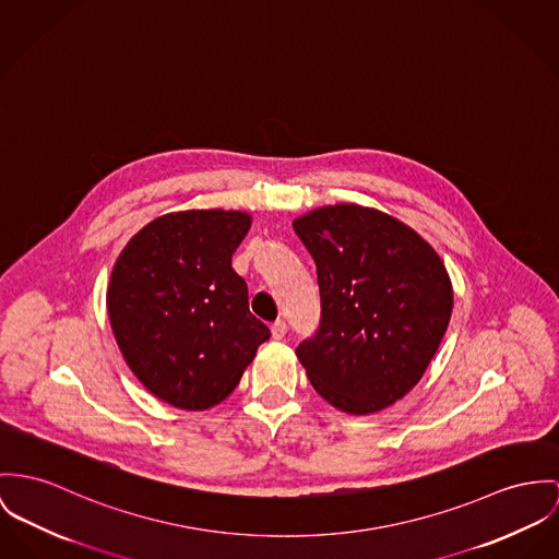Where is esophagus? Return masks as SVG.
Returning a JSON list of instances; mask_svg holds the SVG:
<instances>
[{
    "mask_svg": "<svg viewBox=\"0 0 559 559\" xmlns=\"http://www.w3.org/2000/svg\"><path fill=\"white\" fill-rule=\"evenodd\" d=\"M270 332H272V338H274V341H283L285 334H287V323H285L283 319H278V321L272 323Z\"/></svg>",
    "mask_w": 559,
    "mask_h": 559,
    "instance_id": "esophagus-1",
    "label": "esophagus"
}]
</instances>
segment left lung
<instances>
[{"label": "left lung", "mask_w": 559, "mask_h": 559, "mask_svg": "<svg viewBox=\"0 0 559 559\" xmlns=\"http://www.w3.org/2000/svg\"><path fill=\"white\" fill-rule=\"evenodd\" d=\"M294 229L321 292V328L296 348L306 377L343 413H379L421 381L447 332L444 261L411 225L370 206H321Z\"/></svg>", "instance_id": "obj_1"}]
</instances>
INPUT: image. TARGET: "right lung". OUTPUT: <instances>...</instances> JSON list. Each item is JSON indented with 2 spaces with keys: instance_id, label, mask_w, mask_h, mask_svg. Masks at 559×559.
I'll return each instance as SVG.
<instances>
[{
  "instance_id": "obj_1",
  "label": "right lung",
  "mask_w": 559,
  "mask_h": 559,
  "mask_svg": "<svg viewBox=\"0 0 559 559\" xmlns=\"http://www.w3.org/2000/svg\"><path fill=\"white\" fill-rule=\"evenodd\" d=\"M251 223L223 209L157 216L112 265L106 310L119 350L142 385L180 411L221 404L270 338L231 267Z\"/></svg>"
}]
</instances>
